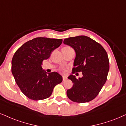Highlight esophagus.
Returning a JSON list of instances; mask_svg holds the SVG:
<instances>
[{"instance_id": "1", "label": "esophagus", "mask_w": 126, "mask_h": 126, "mask_svg": "<svg viewBox=\"0 0 126 126\" xmlns=\"http://www.w3.org/2000/svg\"><path fill=\"white\" fill-rule=\"evenodd\" d=\"M66 79H67V78H66V77H63V81H65Z\"/></svg>"}]
</instances>
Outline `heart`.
I'll return each instance as SVG.
<instances>
[{
	"instance_id": "heart-1",
	"label": "heart",
	"mask_w": 126,
	"mask_h": 126,
	"mask_svg": "<svg viewBox=\"0 0 126 126\" xmlns=\"http://www.w3.org/2000/svg\"><path fill=\"white\" fill-rule=\"evenodd\" d=\"M60 70H61V71H63V72H65V69H63V68H61Z\"/></svg>"
}]
</instances>
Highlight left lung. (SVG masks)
Segmentation results:
<instances>
[{"instance_id":"left-lung-1","label":"left lung","mask_w":126,"mask_h":126,"mask_svg":"<svg viewBox=\"0 0 126 126\" xmlns=\"http://www.w3.org/2000/svg\"><path fill=\"white\" fill-rule=\"evenodd\" d=\"M63 44L75 51L72 72H82L83 75L78 79L73 75L68 77L73 83V86L66 91L68 98L78 103L92 100L107 80L109 61L106 50L99 43L85 35L66 38Z\"/></svg>"}]
</instances>
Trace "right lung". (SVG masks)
Segmentation results:
<instances>
[{
	"label": "right lung",
	"mask_w": 126,
	"mask_h": 126,
	"mask_svg": "<svg viewBox=\"0 0 126 126\" xmlns=\"http://www.w3.org/2000/svg\"><path fill=\"white\" fill-rule=\"evenodd\" d=\"M62 39L37 37L23 44L12 60V72L17 85L28 98L33 100L49 97L63 77L58 73L47 74L42 63L60 46Z\"/></svg>",
	"instance_id": "1"
}]
</instances>
